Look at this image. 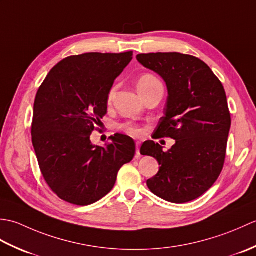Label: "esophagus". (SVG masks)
<instances>
[{
  "mask_svg": "<svg viewBox=\"0 0 256 256\" xmlns=\"http://www.w3.org/2000/svg\"><path fill=\"white\" fill-rule=\"evenodd\" d=\"M140 142H136V157H138L140 154Z\"/></svg>",
  "mask_w": 256,
  "mask_h": 256,
  "instance_id": "1",
  "label": "esophagus"
}]
</instances>
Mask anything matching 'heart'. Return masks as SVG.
I'll return each instance as SVG.
<instances>
[{
	"instance_id": "obj_1",
	"label": "heart",
	"mask_w": 256,
	"mask_h": 256,
	"mask_svg": "<svg viewBox=\"0 0 256 256\" xmlns=\"http://www.w3.org/2000/svg\"><path fill=\"white\" fill-rule=\"evenodd\" d=\"M160 84V82L158 81V79H157L156 77H154V76L144 74L138 80V91H140V90L148 89V88H150V86H154V84ZM114 91H116V89H114V88L110 91V94H108V100H111L112 98H113ZM124 128L126 130V131L130 134H132V135H140V130L138 126H135V125H133V124L124 125Z\"/></svg>"
}]
</instances>
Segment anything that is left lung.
Wrapping results in <instances>:
<instances>
[{
    "instance_id": "obj_1",
    "label": "left lung",
    "mask_w": 256,
    "mask_h": 256,
    "mask_svg": "<svg viewBox=\"0 0 256 256\" xmlns=\"http://www.w3.org/2000/svg\"><path fill=\"white\" fill-rule=\"evenodd\" d=\"M138 62L165 81L167 101L156 138H170L167 152L146 140L140 154L160 165L148 187L157 197L172 204L200 197L218 179L224 164L231 128L224 86L206 64L179 52L140 54Z\"/></svg>"
}]
</instances>
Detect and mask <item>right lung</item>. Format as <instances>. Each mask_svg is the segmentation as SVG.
Here are the masks:
<instances>
[{"label":"right lung","instance_id":"right-lung-1","mask_svg":"<svg viewBox=\"0 0 256 256\" xmlns=\"http://www.w3.org/2000/svg\"><path fill=\"white\" fill-rule=\"evenodd\" d=\"M132 52H88L62 59L47 74L34 102L32 142L42 176L59 198L88 206L111 192L135 142L114 134L94 145L91 133L108 110V94Z\"/></svg>","mask_w":256,"mask_h":256}]
</instances>
